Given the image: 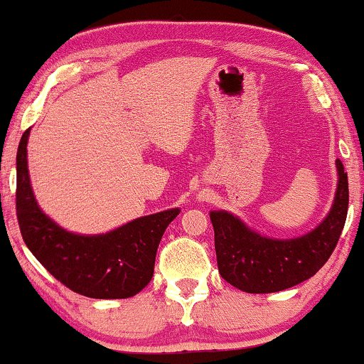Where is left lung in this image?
Returning <instances> with one entry per match:
<instances>
[{"instance_id": "1", "label": "left lung", "mask_w": 364, "mask_h": 364, "mask_svg": "<svg viewBox=\"0 0 364 364\" xmlns=\"http://www.w3.org/2000/svg\"><path fill=\"white\" fill-rule=\"evenodd\" d=\"M336 191L326 217L297 238L277 240L250 228L226 210H212L221 277L247 294H269L307 281L333 252L348 212V176L336 159Z\"/></svg>"}]
</instances>
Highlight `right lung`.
<instances>
[{"instance_id":"right-lung-1","label":"right lung","mask_w":364,"mask_h":364,"mask_svg":"<svg viewBox=\"0 0 364 364\" xmlns=\"http://www.w3.org/2000/svg\"><path fill=\"white\" fill-rule=\"evenodd\" d=\"M24 131L16 156V210L26 246L42 266L70 291L92 299H128L143 291L154 274L162 235L181 208L146 215L112 231L80 235L67 231L42 212L28 169Z\"/></svg>"}]
</instances>
